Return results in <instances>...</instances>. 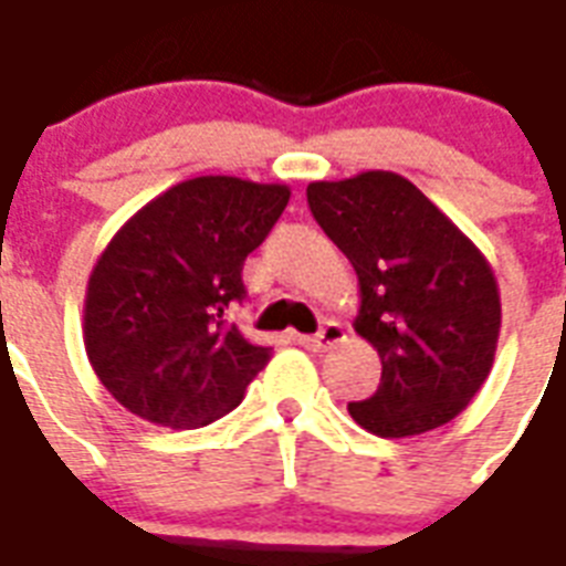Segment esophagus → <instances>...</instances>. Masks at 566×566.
<instances>
[{"label": "esophagus", "mask_w": 566, "mask_h": 566, "mask_svg": "<svg viewBox=\"0 0 566 566\" xmlns=\"http://www.w3.org/2000/svg\"><path fill=\"white\" fill-rule=\"evenodd\" d=\"M345 339V327L339 321H324V327H321L315 336H296V343L308 348V352H324V348H333L336 343H343Z\"/></svg>", "instance_id": "1"}]
</instances>
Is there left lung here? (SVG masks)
Here are the masks:
<instances>
[{"label":"left lung","mask_w":566,"mask_h":566,"mask_svg":"<svg viewBox=\"0 0 566 566\" xmlns=\"http://www.w3.org/2000/svg\"><path fill=\"white\" fill-rule=\"evenodd\" d=\"M306 197L355 266V331L381 357L379 391L348 403L352 418L391 439L449 424L497 352L500 291L485 254L397 172L312 181Z\"/></svg>","instance_id":"8db88e82"}]
</instances>
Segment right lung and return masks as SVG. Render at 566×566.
<instances>
[{
    "label": "right lung",
    "mask_w": 566,
    "mask_h": 566,
    "mask_svg": "<svg viewBox=\"0 0 566 566\" xmlns=\"http://www.w3.org/2000/svg\"><path fill=\"white\" fill-rule=\"evenodd\" d=\"M287 199V185L199 175L142 206L105 245L84 296V348L133 416L190 430L242 403L272 348L227 312L245 300V258Z\"/></svg>",
    "instance_id": "right-lung-1"
}]
</instances>
